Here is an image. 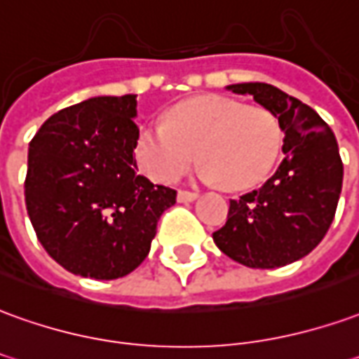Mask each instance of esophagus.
<instances>
[{"mask_svg":"<svg viewBox=\"0 0 359 359\" xmlns=\"http://www.w3.org/2000/svg\"><path fill=\"white\" fill-rule=\"evenodd\" d=\"M179 202H182V204H187V202H194L198 198L196 192H188V190H180L179 192Z\"/></svg>","mask_w":359,"mask_h":359,"instance_id":"34e87169","label":"esophagus"}]
</instances>
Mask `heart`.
<instances>
[{
    "mask_svg": "<svg viewBox=\"0 0 359 359\" xmlns=\"http://www.w3.org/2000/svg\"><path fill=\"white\" fill-rule=\"evenodd\" d=\"M280 144L282 130L270 110L205 95L177 104L167 124H145L136 157L151 179L172 182L188 171L198 149L200 179L247 188L266 175Z\"/></svg>",
    "mask_w": 359,
    "mask_h": 359,
    "instance_id": "obj_1",
    "label": "heart"
}]
</instances>
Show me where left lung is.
I'll return each instance as SVG.
<instances>
[{
	"label": "left lung",
	"instance_id": "obj_1",
	"mask_svg": "<svg viewBox=\"0 0 359 359\" xmlns=\"http://www.w3.org/2000/svg\"><path fill=\"white\" fill-rule=\"evenodd\" d=\"M270 110L284 132V159L257 190L229 200L214 243L249 268H280L307 257L327 235L342 190L344 167L327 122L299 99L268 83L225 87Z\"/></svg>",
	"mask_w": 359,
	"mask_h": 359
}]
</instances>
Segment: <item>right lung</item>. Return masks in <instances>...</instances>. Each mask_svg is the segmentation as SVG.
<instances>
[{
    "label": "right lung",
    "mask_w": 359,
    "mask_h": 359,
    "mask_svg": "<svg viewBox=\"0 0 359 359\" xmlns=\"http://www.w3.org/2000/svg\"><path fill=\"white\" fill-rule=\"evenodd\" d=\"M136 116V95L91 97L50 116L29 144L27 212L46 252L75 276L134 272L177 202V190L137 175Z\"/></svg>",
    "instance_id": "obj_1"
}]
</instances>
